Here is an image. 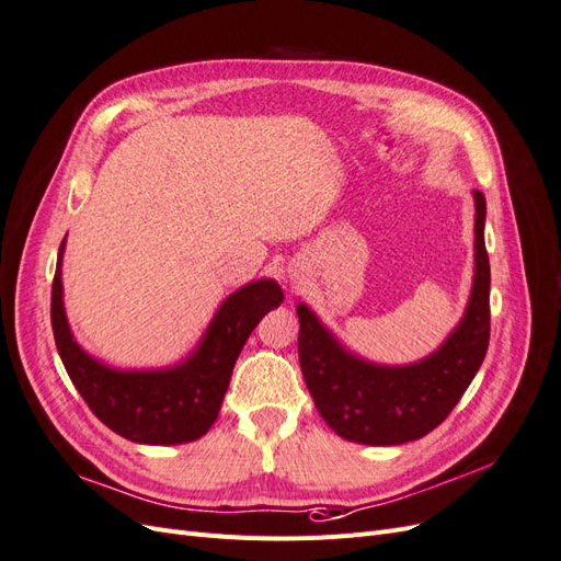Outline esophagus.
<instances>
[{
  "label": "esophagus",
  "instance_id": "1",
  "mask_svg": "<svg viewBox=\"0 0 561 561\" xmlns=\"http://www.w3.org/2000/svg\"><path fill=\"white\" fill-rule=\"evenodd\" d=\"M294 279H296V277H294Z\"/></svg>",
  "mask_w": 561,
  "mask_h": 561
}]
</instances>
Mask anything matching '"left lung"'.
Wrapping results in <instances>:
<instances>
[{"instance_id": "8db88e82", "label": "left lung", "mask_w": 561, "mask_h": 561, "mask_svg": "<svg viewBox=\"0 0 561 561\" xmlns=\"http://www.w3.org/2000/svg\"><path fill=\"white\" fill-rule=\"evenodd\" d=\"M473 284L463 314L440 347L414 364H375L352 352L310 305L298 302V358L312 401L340 438L358 445H403L426 436L459 403L490 345L486 203L473 191Z\"/></svg>"}]
</instances>
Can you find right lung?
<instances>
[{
	"instance_id": "right-lung-1",
	"label": "right lung",
	"mask_w": 561,
	"mask_h": 561,
	"mask_svg": "<svg viewBox=\"0 0 561 561\" xmlns=\"http://www.w3.org/2000/svg\"><path fill=\"white\" fill-rule=\"evenodd\" d=\"M50 291L56 347L71 382L95 417L139 445H184L203 438L219 417L230 375L259 321L284 300L282 286L254 279L232 291L214 312L195 347L162 368H118L85 352L65 312L62 256Z\"/></svg>"
}]
</instances>
